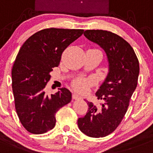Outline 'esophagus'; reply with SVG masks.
<instances>
[{
    "mask_svg": "<svg viewBox=\"0 0 153 153\" xmlns=\"http://www.w3.org/2000/svg\"><path fill=\"white\" fill-rule=\"evenodd\" d=\"M72 99H75V100H77V99H81V96H78V95L77 94V93H74L73 94H72Z\"/></svg>",
    "mask_w": 153,
    "mask_h": 153,
    "instance_id": "obj_1",
    "label": "esophagus"
}]
</instances>
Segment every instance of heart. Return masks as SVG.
I'll return each instance as SVG.
<instances>
[{"label":"heart","mask_w":153,"mask_h":153,"mask_svg":"<svg viewBox=\"0 0 153 153\" xmlns=\"http://www.w3.org/2000/svg\"><path fill=\"white\" fill-rule=\"evenodd\" d=\"M94 83V80L92 78H78L74 80L72 83V87L75 91L84 93L87 91L89 87Z\"/></svg>","instance_id":"b5f03b06"}]
</instances>
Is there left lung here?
<instances>
[{"mask_svg":"<svg viewBox=\"0 0 153 153\" xmlns=\"http://www.w3.org/2000/svg\"><path fill=\"white\" fill-rule=\"evenodd\" d=\"M84 35L98 44L108 57L109 72L96 93L100 106L87 102L88 111L78 120L79 129L91 137L112 133L123 119L137 85L139 61L132 47L117 34L103 30H87Z\"/></svg>","mask_w":153,"mask_h":153,"instance_id":"obj_1","label":"left lung"}]
</instances>
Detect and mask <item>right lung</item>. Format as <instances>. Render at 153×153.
<instances>
[{
  "mask_svg": "<svg viewBox=\"0 0 153 153\" xmlns=\"http://www.w3.org/2000/svg\"><path fill=\"white\" fill-rule=\"evenodd\" d=\"M83 33L81 29L47 28L35 33L21 47L12 69V87L17 115L29 132L39 134L52 129L56 113L71 102L68 89L48 96L44 88L62 53Z\"/></svg>",
  "mask_w": 153,
  "mask_h": 153,
  "instance_id": "right-lung-1",
  "label": "right lung"
}]
</instances>
